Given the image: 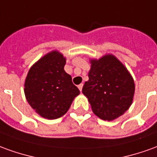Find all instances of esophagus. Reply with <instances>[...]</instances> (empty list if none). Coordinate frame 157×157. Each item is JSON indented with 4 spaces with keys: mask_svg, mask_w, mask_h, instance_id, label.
Here are the masks:
<instances>
[{
    "mask_svg": "<svg viewBox=\"0 0 157 157\" xmlns=\"http://www.w3.org/2000/svg\"><path fill=\"white\" fill-rule=\"evenodd\" d=\"M82 86H83V85H82V84H80V85H79V86H78L79 90H80L81 92H82Z\"/></svg>",
    "mask_w": 157,
    "mask_h": 157,
    "instance_id": "esophagus-1",
    "label": "esophagus"
}]
</instances>
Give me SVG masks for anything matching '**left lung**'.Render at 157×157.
Listing matches in <instances>:
<instances>
[{
    "instance_id": "left-lung-1",
    "label": "left lung",
    "mask_w": 157,
    "mask_h": 157,
    "mask_svg": "<svg viewBox=\"0 0 157 157\" xmlns=\"http://www.w3.org/2000/svg\"><path fill=\"white\" fill-rule=\"evenodd\" d=\"M88 81L82 87L93 112L104 121L122 116L133 100L135 84L132 75L113 54L91 59Z\"/></svg>"
}]
</instances>
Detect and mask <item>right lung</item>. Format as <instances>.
<instances>
[{"label":"right lung","instance_id":"1","mask_svg":"<svg viewBox=\"0 0 157 157\" xmlns=\"http://www.w3.org/2000/svg\"><path fill=\"white\" fill-rule=\"evenodd\" d=\"M66 58L53 50L29 69L25 82V98L36 112L53 120L63 117L80 91L63 70Z\"/></svg>","mask_w":157,"mask_h":157}]
</instances>
